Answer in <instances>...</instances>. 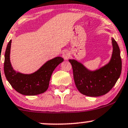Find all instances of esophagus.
<instances>
[{
  "label": "esophagus",
  "instance_id": "1",
  "mask_svg": "<svg viewBox=\"0 0 128 128\" xmlns=\"http://www.w3.org/2000/svg\"><path fill=\"white\" fill-rule=\"evenodd\" d=\"M62 57L64 59L68 60L69 58H70V52L68 51H64L62 52Z\"/></svg>",
  "mask_w": 128,
  "mask_h": 128
}]
</instances>
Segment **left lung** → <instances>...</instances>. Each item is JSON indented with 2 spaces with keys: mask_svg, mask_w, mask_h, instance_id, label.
I'll return each mask as SVG.
<instances>
[{
  "mask_svg": "<svg viewBox=\"0 0 128 128\" xmlns=\"http://www.w3.org/2000/svg\"><path fill=\"white\" fill-rule=\"evenodd\" d=\"M113 51L110 61L95 71H90L81 63L69 59L73 70L75 84L78 91L89 96L105 95L115 85L121 75L122 62L116 41L112 38Z\"/></svg>",
  "mask_w": 128,
  "mask_h": 128,
  "instance_id": "left-lung-1",
  "label": "left lung"
}]
</instances>
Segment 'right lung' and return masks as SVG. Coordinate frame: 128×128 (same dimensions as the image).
Returning a JSON list of instances; mask_svg holds the SVG:
<instances>
[{
	"label": "right lung",
	"instance_id": "1",
	"mask_svg": "<svg viewBox=\"0 0 128 128\" xmlns=\"http://www.w3.org/2000/svg\"><path fill=\"white\" fill-rule=\"evenodd\" d=\"M10 40L5 52L4 74L12 87L16 92L24 95H36L44 93L49 87L52 72L64 60L60 57H56L46 62L36 72L32 74H23L13 69L10 61L11 46Z\"/></svg>",
	"mask_w": 128,
	"mask_h": 128
}]
</instances>
